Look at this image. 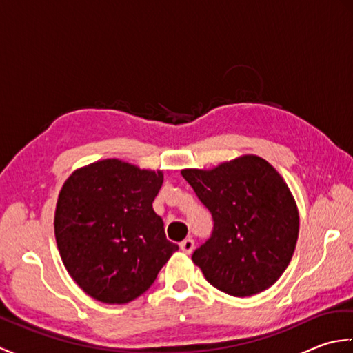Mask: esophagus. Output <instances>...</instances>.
Wrapping results in <instances>:
<instances>
[{"instance_id": "1", "label": "esophagus", "mask_w": 353, "mask_h": 353, "mask_svg": "<svg viewBox=\"0 0 353 353\" xmlns=\"http://www.w3.org/2000/svg\"><path fill=\"white\" fill-rule=\"evenodd\" d=\"M194 247H196V244H194V239L192 238H186V239H183V241L181 243V249L186 254H191L192 250H194Z\"/></svg>"}]
</instances>
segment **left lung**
Here are the masks:
<instances>
[{
  "label": "left lung",
  "instance_id": "obj_1",
  "mask_svg": "<svg viewBox=\"0 0 353 353\" xmlns=\"http://www.w3.org/2000/svg\"><path fill=\"white\" fill-rule=\"evenodd\" d=\"M182 176L212 215L211 236L192 253L206 281L235 297L272 287L299 236L296 201L279 172L258 156H243Z\"/></svg>",
  "mask_w": 353,
  "mask_h": 353
}]
</instances>
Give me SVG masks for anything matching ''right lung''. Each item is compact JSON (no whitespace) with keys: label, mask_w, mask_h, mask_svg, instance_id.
Wrapping results in <instances>:
<instances>
[{"label":"right lung","mask_w":353,"mask_h":353,"mask_svg":"<svg viewBox=\"0 0 353 353\" xmlns=\"http://www.w3.org/2000/svg\"><path fill=\"white\" fill-rule=\"evenodd\" d=\"M161 171L118 159L81 168L59 194L54 232L68 273L103 303H127L152 287L179 245L153 211Z\"/></svg>","instance_id":"right-lung-1"}]
</instances>
